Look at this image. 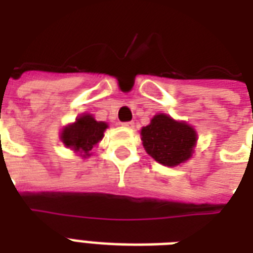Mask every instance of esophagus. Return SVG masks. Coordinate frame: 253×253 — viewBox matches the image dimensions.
<instances>
[{
    "instance_id": "esophagus-1",
    "label": "esophagus",
    "mask_w": 253,
    "mask_h": 253,
    "mask_svg": "<svg viewBox=\"0 0 253 253\" xmlns=\"http://www.w3.org/2000/svg\"><path fill=\"white\" fill-rule=\"evenodd\" d=\"M122 126L127 127V128H131V127H134V122H123Z\"/></svg>"
}]
</instances>
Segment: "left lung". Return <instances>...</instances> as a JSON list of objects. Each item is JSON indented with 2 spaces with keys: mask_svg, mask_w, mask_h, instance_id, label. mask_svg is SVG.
<instances>
[{
  "mask_svg": "<svg viewBox=\"0 0 253 253\" xmlns=\"http://www.w3.org/2000/svg\"><path fill=\"white\" fill-rule=\"evenodd\" d=\"M143 147L151 158L167 167H176L192 158L197 132L188 123L158 114L142 128Z\"/></svg>",
  "mask_w": 253,
  "mask_h": 253,
  "instance_id": "1",
  "label": "left lung"
}]
</instances>
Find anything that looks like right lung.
<instances>
[{"instance_id": "right-lung-1", "label": "right lung", "mask_w": 253, "mask_h": 253, "mask_svg": "<svg viewBox=\"0 0 253 253\" xmlns=\"http://www.w3.org/2000/svg\"><path fill=\"white\" fill-rule=\"evenodd\" d=\"M107 123L97 122L90 114H83L76 122L65 126L61 131L60 139L65 147L75 152H80L83 158L90 156L93 147L103 138Z\"/></svg>"}]
</instances>
